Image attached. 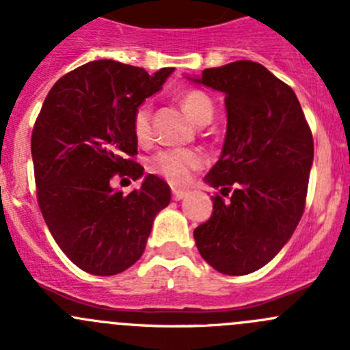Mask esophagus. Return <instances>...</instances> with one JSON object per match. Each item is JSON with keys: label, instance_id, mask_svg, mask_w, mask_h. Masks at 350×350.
Listing matches in <instances>:
<instances>
[{"label": "esophagus", "instance_id": "obj_1", "mask_svg": "<svg viewBox=\"0 0 350 350\" xmlns=\"http://www.w3.org/2000/svg\"><path fill=\"white\" fill-rule=\"evenodd\" d=\"M186 195H188V191H185V189L172 188V200L179 201V200H183V198H186Z\"/></svg>", "mask_w": 350, "mask_h": 350}]
</instances>
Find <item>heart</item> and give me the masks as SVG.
I'll return each instance as SVG.
<instances>
[{"instance_id": "heart-1", "label": "heart", "mask_w": 350, "mask_h": 350, "mask_svg": "<svg viewBox=\"0 0 350 350\" xmlns=\"http://www.w3.org/2000/svg\"><path fill=\"white\" fill-rule=\"evenodd\" d=\"M181 107L188 113L189 118L198 125H204L213 116L215 107L210 98L201 91H188L181 98ZM133 132L140 142H146L150 135V107L142 105L133 116ZM203 165V155L193 149H174L162 150L154 155L150 161V169L164 176L174 185H183L188 181L191 171H196Z\"/></svg>"}]
</instances>
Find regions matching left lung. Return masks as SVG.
<instances>
[{
    "instance_id": "left-lung-1",
    "label": "left lung",
    "mask_w": 350,
    "mask_h": 350,
    "mask_svg": "<svg viewBox=\"0 0 350 350\" xmlns=\"http://www.w3.org/2000/svg\"><path fill=\"white\" fill-rule=\"evenodd\" d=\"M196 84L225 94L227 133L204 183L230 200L195 228L201 257L242 276L266 266L291 239L305 210L313 137L295 91L264 66L237 61L204 69Z\"/></svg>"
}]
</instances>
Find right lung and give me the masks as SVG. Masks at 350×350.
I'll return each instance as SVG.
<instances>
[{
  "mask_svg": "<svg viewBox=\"0 0 350 350\" xmlns=\"http://www.w3.org/2000/svg\"><path fill=\"white\" fill-rule=\"evenodd\" d=\"M172 72L93 61L61 77L42 105L31 133L38 206L62 252L86 273L113 276L133 266L171 201L169 185L154 174L129 195L113 189L111 178L144 176L130 159L133 116Z\"/></svg>",
  "mask_w": 350,
  "mask_h": 350,
  "instance_id": "add662e5",
  "label": "right lung"
}]
</instances>
